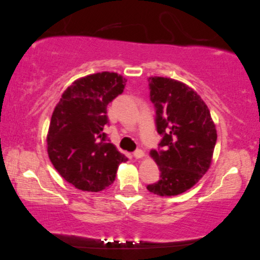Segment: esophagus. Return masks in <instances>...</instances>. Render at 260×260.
<instances>
[{
	"mask_svg": "<svg viewBox=\"0 0 260 260\" xmlns=\"http://www.w3.org/2000/svg\"><path fill=\"white\" fill-rule=\"evenodd\" d=\"M133 156H134L136 159L143 158L144 157V151L142 149H137V150H135L134 152H133Z\"/></svg>",
	"mask_w": 260,
	"mask_h": 260,
	"instance_id": "1",
	"label": "esophagus"
}]
</instances>
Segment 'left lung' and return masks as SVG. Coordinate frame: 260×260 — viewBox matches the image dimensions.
<instances>
[{"label":"left lung","mask_w":260,"mask_h":260,"mask_svg":"<svg viewBox=\"0 0 260 260\" xmlns=\"http://www.w3.org/2000/svg\"><path fill=\"white\" fill-rule=\"evenodd\" d=\"M156 128L162 136L150 156L160 171L159 181L147 185L157 196L183 193L203 177L212 161L216 129L208 106L190 86L164 77L148 79Z\"/></svg>","instance_id":"1"}]
</instances>
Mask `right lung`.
<instances>
[{"label": "right lung", "instance_id": "add662e5", "mask_svg": "<svg viewBox=\"0 0 260 260\" xmlns=\"http://www.w3.org/2000/svg\"><path fill=\"white\" fill-rule=\"evenodd\" d=\"M126 81L108 71L78 79L52 113L48 156L59 175L77 189H106L114 182L118 165L127 161L103 132L109 123L106 106L122 94Z\"/></svg>", "mask_w": 260, "mask_h": 260}]
</instances>
